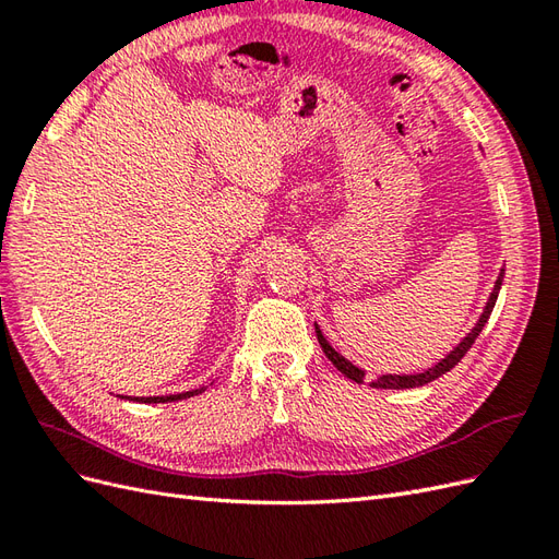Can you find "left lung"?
I'll return each instance as SVG.
<instances>
[{"mask_svg": "<svg viewBox=\"0 0 559 559\" xmlns=\"http://www.w3.org/2000/svg\"><path fill=\"white\" fill-rule=\"evenodd\" d=\"M503 276H506V269H500V274H498V278H496V283H493V290H491L489 299H486V307H484V311H481V317L477 319L475 328H472V331H469L461 342H457V345H455L447 356H443V359H439L432 368L423 370V373H411V376L384 373V376H378L376 380H368V388H376V390H413V388H423V384L441 378L443 373H449V370H451L453 366H457V361H461L463 356L467 354V349H469L472 345H475V340H477L479 333L484 331V325H486V321H489L491 311H493V307H496L500 285H503ZM313 328H317V337H319V345H321L323 354L328 356V359L333 361V366L340 370V373L345 376V378H349L352 382L364 384V382H366V370H361L359 366H354V364L347 361L345 356H342L340 352H335V347L331 345V342L325 340V335H323V331L319 328V323H313Z\"/></svg>", "mask_w": 559, "mask_h": 559, "instance_id": "left-lung-1", "label": "left lung"}]
</instances>
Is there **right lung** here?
<instances>
[{
    "label": "right lung",
    "mask_w": 559,
    "mask_h": 559,
    "mask_svg": "<svg viewBox=\"0 0 559 559\" xmlns=\"http://www.w3.org/2000/svg\"><path fill=\"white\" fill-rule=\"evenodd\" d=\"M207 388H198L191 392H179V394H167V396H132L130 402H139V404H169V402H181V399H189L195 394H203ZM120 399H127L122 394H118Z\"/></svg>",
    "instance_id": "add662e5"
}]
</instances>
